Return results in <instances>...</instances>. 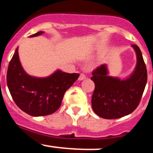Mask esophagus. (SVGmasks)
<instances>
[{
    "instance_id": "obj_1",
    "label": "esophagus",
    "mask_w": 153,
    "mask_h": 153,
    "mask_svg": "<svg viewBox=\"0 0 153 153\" xmlns=\"http://www.w3.org/2000/svg\"><path fill=\"white\" fill-rule=\"evenodd\" d=\"M85 78H86V75H84V73H81V75H80L78 80H79V81H83V80H84V79H85Z\"/></svg>"
}]
</instances>
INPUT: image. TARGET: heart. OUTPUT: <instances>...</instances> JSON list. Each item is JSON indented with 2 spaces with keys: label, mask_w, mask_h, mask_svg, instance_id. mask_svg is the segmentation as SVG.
<instances>
[{
  "label": "heart",
  "mask_w": 153,
  "mask_h": 153,
  "mask_svg": "<svg viewBox=\"0 0 153 153\" xmlns=\"http://www.w3.org/2000/svg\"><path fill=\"white\" fill-rule=\"evenodd\" d=\"M96 49H97V48H96Z\"/></svg>",
  "instance_id": "heart-1"
}]
</instances>
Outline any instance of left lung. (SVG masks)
<instances>
[{"label": "left lung", "instance_id": "1", "mask_svg": "<svg viewBox=\"0 0 153 153\" xmlns=\"http://www.w3.org/2000/svg\"><path fill=\"white\" fill-rule=\"evenodd\" d=\"M137 57L133 72L124 78L109 75L107 64H102L92 72L95 84L92 96V108L104 119H117L135 110L142 97L147 72L142 53L137 45H132Z\"/></svg>", "mask_w": 153, "mask_h": 153}]
</instances>
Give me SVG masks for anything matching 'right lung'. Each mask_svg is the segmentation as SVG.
I'll return each instance as SVG.
<instances>
[{
	"label": "right lung",
	"instance_id": "add662e5",
	"mask_svg": "<svg viewBox=\"0 0 153 153\" xmlns=\"http://www.w3.org/2000/svg\"><path fill=\"white\" fill-rule=\"evenodd\" d=\"M44 33L39 31L30 37ZM57 69L47 77L28 75L19 60V47L8 66L7 83L12 98L22 111L33 117L46 116L55 112L61 105L65 92L79 77Z\"/></svg>",
	"mask_w": 153,
	"mask_h": 153
}]
</instances>
